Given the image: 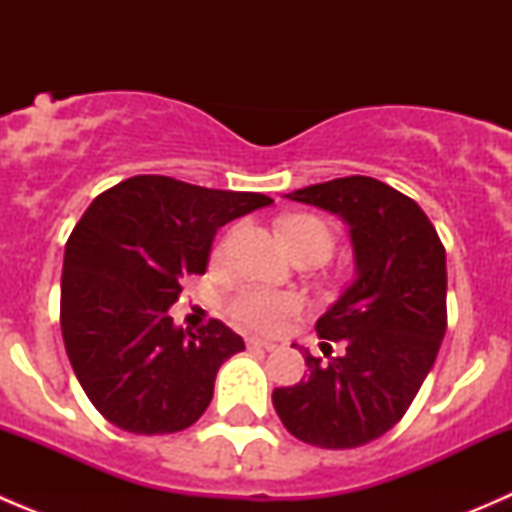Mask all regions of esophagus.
Masks as SVG:
<instances>
[{
    "mask_svg": "<svg viewBox=\"0 0 512 512\" xmlns=\"http://www.w3.org/2000/svg\"><path fill=\"white\" fill-rule=\"evenodd\" d=\"M247 347L265 349V352H275L277 344L275 342H267V339H260V337H250V339H247Z\"/></svg>",
    "mask_w": 512,
    "mask_h": 512,
    "instance_id": "1",
    "label": "esophagus"
}]
</instances>
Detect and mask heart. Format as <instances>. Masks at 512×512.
I'll list each match as a JSON object with an SVG mask.
<instances>
[{
  "label": "heart",
  "mask_w": 512,
  "mask_h": 512,
  "mask_svg": "<svg viewBox=\"0 0 512 512\" xmlns=\"http://www.w3.org/2000/svg\"><path fill=\"white\" fill-rule=\"evenodd\" d=\"M289 247L299 250L304 245H312V242H322L332 250V232L319 218L312 215H294V218L285 220L282 225ZM227 250V242L218 247V257H223ZM232 314L240 319L242 324L252 329H260V332H277V329L285 327V322L294 314L302 312L304 302L297 294L287 292H270V289L262 287H247L240 289L232 299Z\"/></svg>",
  "instance_id": "b5f03b06"
}]
</instances>
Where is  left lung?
<instances>
[{"label":"left lung","instance_id":"left-lung-1","mask_svg":"<svg viewBox=\"0 0 512 512\" xmlns=\"http://www.w3.org/2000/svg\"><path fill=\"white\" fill-rule=\"evenodd\" d=\"M339 215L354 247V282L317 319L324 356L304 352L309 374L272 391L285 428L319 448H356L401 421L446 334V250L421 208L366 175L287 195ZM297 347V344H294Z\"/></svg>","mask_w":512,"mask_h":512}]
</instances>
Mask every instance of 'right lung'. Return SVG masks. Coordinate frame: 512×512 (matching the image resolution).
Wrapping results in <instances>:
<instances>
[{
    "label": "right lung",
    "mask_w": 512,
    "mask_h": 512,
    "mask_svg": "<svg viewBox=\"0 0 512 512\" xmlns=\"http://www.w3.org/2000/svg\"><path fill=\"white\" fill-rule=\"evenodd\" d=\"M262 193L136 175L101 193L66 242L61 334L74 374L106 421L156 436L193 426L218 369L245 342L218 319L173 324L180 282L205 275L215 232L270 205Z\"/></svg>",
    "instance_id": "1"
}]
</instances>
